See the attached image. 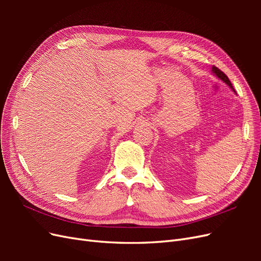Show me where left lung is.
Here are the masks:
<instances>
[{
  "instance_id": "left-lung-1",
  "label": "left lung",
  "mask_w": 261,
  "mask_h": 261,
  "mask_svg": "<svg viewBox=\"0 0 261 261\" xmlns=\"http://www.w3.org/2000/svg\"><path fill=\"white\" fill-rule=\"evenodd\" d=\"M212 73L215 74L218 78H220L221 81H223L226 85H228L230 86V88L235 92V90H234V88H233V86H232V84H231V82H230V80H228V77L222 72V70H220L218 67H216V66H212Z\"/></svg>"
}]
</instances>
